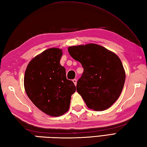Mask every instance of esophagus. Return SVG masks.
Here are the masks:
<instances>
[{
  "label": "esophagus",
  "mask_w": 147,
  "mask_h": 147,
  "mask_svg": "<svg viewBox=\"0 0 147 147\" xmlns=\"http://www.w3.org/2000/svg\"><path fill=\"white\" fill-rule=\"evenodd\" d=\"M73 83H74V85H75V86H76V84H77V80H76V79H74V80H73Z\"/></svg>",
  "instance_id": "1"
}]
</instances>
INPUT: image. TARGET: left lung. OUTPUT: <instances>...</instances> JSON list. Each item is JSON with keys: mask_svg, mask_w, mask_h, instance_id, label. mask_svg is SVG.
Returning <instances> with one entry per match:
<instances>
[{"mask_svg": "<svg viewBox=\"0 0 147 147\" xmlns=\"http://www.w3.org/2000/svg\"><path fill=\"white\" fill-rule=\"evenodd\" d=\"M68 52L84 69L77 82L76 90L89 109H107L120 96L126 74L118 56L95 43L72 46Z\"/></svg>", "mask_w": 147, "mask_h": 147, "instance_id": "left-lung-1", "label": "left lung"}]
</instances>
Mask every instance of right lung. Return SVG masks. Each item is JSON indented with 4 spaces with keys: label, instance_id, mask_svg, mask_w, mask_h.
<instances>
[{
    "label": "right lung",
    "instance_id": "obj_1",
    "mask_svg": "<svg viewBox=\"0 0 147 147\" xmlns=\"http://www.w3.org/2000/svg\"><path fill=\"white\" fill-rule=\"evenodd\" d=\"M62 49L51 48L32 59L24 74L26 94L36 107L46 114L57 117L67 112L76 86L67 80L60 64Z\"/></svg>",
    "mask_w": 147,
    "mask_h": 147
}]
</instances>
